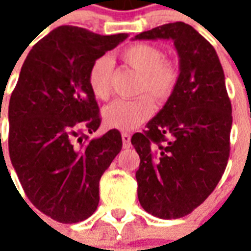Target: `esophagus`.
Returning a JSON list of instances; mask_svg holds the SVG:
<instances>
[{"mask_svg": "<svg viewBox=\"0 0 251 251\" xmlns=\"http://www.w3.org/2000/svg\"><path fill=\"white\" fill-rule=\"evenodd\" d=\"M122 144H124V148H130V134L129 133H122Z\"/></svg>", "mask_w": 251, "mask_h": 251, "instance_id": "esophagus-1", "label": "esophagus"}]
</instances>
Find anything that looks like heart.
I'll use <instances>...</instances> for the list:
<instances>
[{
	"label": "heart",
	"mask_w": 251,
	"mask_h": 251,
	"mask_svg": "<svg viewBox=\"0 0 251 251\" xmlns=\"http://www.w3.org/2000/svg\"><path fill=\"white\" fill-rule=\"evenodd\" d=\"M121 59L126 66L141 74L136 99H115L102 109L104 125L118 130H131L149 120L154 104L165 102L177 86L180 70L177 63L164 57L161 48L149 43H136L121 52ZM88 87L99 100L109 99L113 82V64L109 57H98L88 71ZM151 93L152 98L145 94Z\"/></svg>",
	"instance_id": "heart-1"
}]
</instances>
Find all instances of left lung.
Instances as JSON below:
<instances>
[{"label":"left lung","instance_id":"obj_1","mask_svg":"<svg viewBox=\"0 0 251 251\" xmlns=\"http://www.w3.org/2000/svg\"><path fill=\"white\" fill-rule=\"evenodd\" d=\"M134 39H171L180 57L174 94L147 130L131 137L140 156V204L157 218L177 219L199 207L222 179L230 156L231 102L214 47L191 25L171 23Z\"/></svg>","mask_w":251,"mask_h":251}]
</instances>
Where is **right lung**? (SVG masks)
Returning <instances> with one entry per match:
<instances>
[{
  "label": "right lung",
  "instance_id": "1",
  "mask_svg": "<svg viewBox=\"0 0 251 251\" xmlns=\"http://www.w3.org/2000/svg\"><path fill=\"white\" fill-rule=\"evenodd\" d=\"M126 37L59 26L30 50L10 97V161L32 204L60 223L93 215L99 180L121 152L117 129L88 137L100 117L87 77L93 63Z\"/></svg>",
  "mask_w": 251,
  "mask_h": 251
}]
</instances>
